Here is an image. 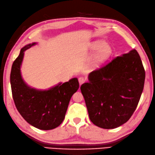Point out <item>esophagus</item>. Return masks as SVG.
Here are the masks:
<instances>
[{"label":"esophagus","instance_id":"1","mask_svg":"<svg viewBox=\"0 0 155 155\" xmlns=\"http://www.w3.org/2000/svg\"><path fill=\"white\" fill-rule=\"evenodd\" d=\"M78 81H79V83H80V85H81V84L85 82L86 79L84 77H80L78 78Z\"/></svg>","mask_w":155,"mask_h":155}]
</instances>
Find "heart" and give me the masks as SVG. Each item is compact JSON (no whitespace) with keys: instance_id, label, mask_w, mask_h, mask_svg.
I'll return each mask as SVG.
<instances>
[{"instance_id":"1","label":"heart","mask_w":155,"mask_h":155,"mask_svg":"<svg viewBox=\"0 0 155 155\" xmlns=\"http://www.w3.org/2000/svg\"><path fill=\"white\" fill-rule=\"evenodd\" d=\"M106 44L103 41H99L95 42L92 46V48L94 50L101 49L96 57V61L98 63L103 62V61L107 60L110 57L112 54V50L109 46H105Z\"/></svg>"}]
</instances>
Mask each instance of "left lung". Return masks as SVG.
Segmentation results:
<instances>
[{"label":"left lung","instance_id":"obj_1","mask_svg":"<svg viewBox=\"0 0 155 155\" xmlns=\"http://www.w3.org/2000/svg\"><path fill=\"white\" fill-rule=\"evenodd\" d=\"M80 89L90 121L103 129L126 123L144 89L145 71L136 50L117 57L91 72Z\"/></svg>","mask_w":155,"mask_h":155}]
</instances>
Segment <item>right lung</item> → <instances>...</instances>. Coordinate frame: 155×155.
Here are the masks:
<instances>
[{
	"label": "right lung",
	"instance_id": "right-lung-1",
	"mask_svg": "<svg viewBox=\"0 0 155 155\" xmlns=\"http://www.w3.org/2000/svg\"><path fill=\"white\" fill-rule=\"evenodd\" d=\"M34 45L22 48L13 63L10 75L13 98L17 110L28 124L40 130H52L63 122L70 99L79 88V81L72 78L47 90L29 87L23 80L20 68L24 51Z\"/></svg>",
	"mask_w": 155,
	"mask_h": 155
}]
</instances>
